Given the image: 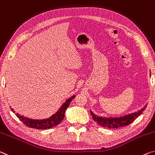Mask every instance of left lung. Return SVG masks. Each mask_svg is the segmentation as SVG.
<instances>
[{
	"label": "left lung",
	"mask_w": 155,
	"mask_h": 155,
	"mask_svg": "<svg viewBox=\"0 0 155 155\" xmlns=\"http://www.w3.org/2000/svg\"><path fill=\"white\" fill-rule=\"evenodd\" d=\"M146 106L147 105H146L143 108L141 109V110L137 111V112L128 114L127 115H124V117H99L95 115L92 111H91V114L95 122L98 124L99 125L103 126L104 128H117L120 127H124V126H128L132 122H133L135 120H136V119L141 115L142 112L145 110Z\"/></svg>",
	"instance_id": "1"
}]
</instances>
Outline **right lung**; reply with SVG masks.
<instances>
[{"instance_id":"obj_1","label":"right lung","mask_w":155,"mask_h":155,"mask_svg":"<svg viewBox=\"0 0 155 155\" xmlns=\"http://www.w3.org/2000/svg\"><path fill=\"white\" fill-rule=\"evenodd\" d=\"M75 95L72 96L71 97L65 101L61 106V108L59 109V110L58 112L53 115L51 117L48 119H45V120H32V119H29L27 117H25L20 115L19 114L16 113V115L18 117V118L25 125L29 128H35V129H48L51 128L54 126H58V124L61 123V121L63 120V119L64 117V114L65 111L68 108V106H69L70 102L72 101L73 99H74ZM12 110L14 111L13 108H11Z\"/></svg>"}]
</instances>
